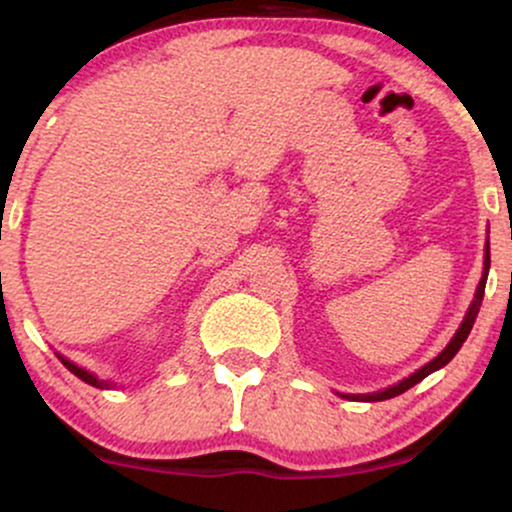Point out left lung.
<instances>
[{"label":"left lung","mask_w":512,"mask_h":512,"mask_svg":"<svg viewBox=\"0 0 512 512\" xmlns=\"http://www.w3.org/2000/svg\"><path fill=\"white\" fill-rule=\"evenodd\" d=\"M489 267H491V252H489V243H486V250H484V274H481V281H479V286H477V293H474V301H472V305H469L467 315H464L460 330L455 332V337L450 339V344L445 346V349L440 351V354H438L436 358H433V361H428L424 368H419V370H416V373H411L409 378L399 380L397 385L385 387V390L370 392V395H346V397H351V399H363V402H383V399H390V397L402 395V392H407L409 387H414L416 383H421V380H424L426 375L436 373L438 368H443L445 363H450L452 356H455L457 351L462 349L464 339L469 337V332H472L474 320H477V313H479V308H481V301H484V289H486V276H489Z\"/></svg>","instance_id":"obj_1"}]
</instances>
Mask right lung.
Masks as SVG:
<instances>
[{"mask_svg": "<svg viewBox=\"0 0 512 512\" xmlns=\"http://www.w3.org/2000/svg\"><path fill=\"white\" fill-rule=\"evenodd\" d=\"M60 361H62L64 366H67L69 370H72V373L76 375V378H81V380H84V383H88V385L101 387V390H108V387H113V385L108 383V380H98L96 375L88 373V370H84V368H79V366H76V363H72V361H67V358H64V356H60Z\"/></svg>", "mask_w": 512, "mask_h": 512, "instance_id": "1", "label": "right lung"}]
</instances>
